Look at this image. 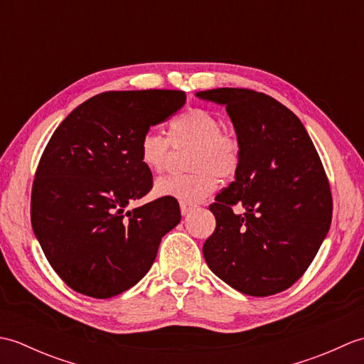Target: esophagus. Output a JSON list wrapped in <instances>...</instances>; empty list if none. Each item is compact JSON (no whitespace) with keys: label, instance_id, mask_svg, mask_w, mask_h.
I'll return each instance as SVG.
<instances>
[{"label":"esophagus","instance_id":"34e87169","mask_svg":"<svg viewBox=\"0 0 364 364\" xmlns=\"http://www.w3.org/2000/svg\"><path fill=\"white\" fill-rule=\"evenodd\" d=\"M194 208H196V206H192V205H184V203L180 205V210H181V214H183V215H188L192 210H194Z\"/></svg>","mask_w":364,"mask_h":364}]
</instances>
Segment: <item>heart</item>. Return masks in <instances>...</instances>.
I'll list each match as a JSON object with an SVG mask.
<instances>
[{
  "instance_id": "b5f03b06",
  "label": "heart",
  "mask_w": 364,
  "mask_h": 364,
  "mask_svg": "<svg viewBox=\"0 0 364 364\" xmlns=\"http://www.w3.org/2000/svg\"><path fill=\"white\" fill-rule=\"evenodd\" d=\"M172 146L176 150L191 146L188 175H170L154 183V194L170 197L184 205H196L218 189V178L228 180L241 164V144L231 133L222 131V123L210 111L192 107L170 123L168 137L146 131L139 144L142 164L153 173L168 166Z\"/></svg>"
}]
</instances>
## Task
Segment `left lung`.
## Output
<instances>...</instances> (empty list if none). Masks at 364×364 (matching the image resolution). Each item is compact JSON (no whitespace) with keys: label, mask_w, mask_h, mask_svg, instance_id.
Instances as JSON below:
<instances>
[{"label":"left lung","mask_w":364,"mask_h":364,"mask_svg":"<svg viewBox=\"0 0 364 364\" xmlns=\"http://www.w3.org/2000/svg\"><path fill=\"white\" fill-rule=\"evenodd\" d=\"M197 97L227 107L241 144L235 181L210 205L215 230L205 261L247 296L288 289L330 228L333 202L319 154L297 115L272 97L235 87Z\"/></svg>","instance_id":"8db88e82"}]
</instances>
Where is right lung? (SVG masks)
Returning <instances> with one entry per match:
<instances>
[{
  "mask_svg": "<svg viewBox=\"0 0 364 364\" xmlns=\"http://www.w3.org/2000/svg\"><path fill=\"white\" fill-rule=\"evenodd\" d=\"M186 103L183 90L103 92L67 115L36 170L31 223L46 259L76 292L109 299L149 272L180 205L161 197L125 211L153 188L139 156L150 127Z\"/></svg>",
  "mask_w": 364,
  "mask_h": 364,
  "instance_id": "1",
  "label": "right lung"
}]
</instances>
